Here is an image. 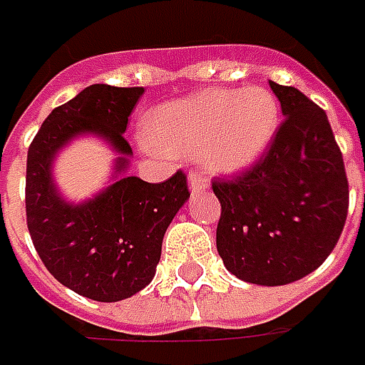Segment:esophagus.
<instances>
[{"label":"esophagus","mask_w":365,"mask_h":365,"mask_svg":"<svg viewBox=\"0 0 365 365\" xmlns=\"http://www.w3.org/2000/svg\"><path fill=\"white\" fill-rule=\"evenodd\" d=\"M189 189L192 195L201 192V190L207 189V178L199 173H190L189 175Z\"/></svg>","instance_id":"1"}]
</instances>
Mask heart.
I'll list each match as a JSON object with an SVG mask.
<instances>
[{
	"label": "heart",
	"mask_w": 365,
	"mask_h": 365,
	"mask_svg": "<svg viewBox=\"0 0 365 365\" xmlns=\"http://www.w3.org/2000/svg\"><path fill=\"white\" fill-rule=\"evenodd\" d=\"M280 103L270 89H205L156 107L146 118L148 140L178 156L201 154L213 173L250 168L272 146Z\"/></svg>",
	"instance_id": "1"
}]
</instances>
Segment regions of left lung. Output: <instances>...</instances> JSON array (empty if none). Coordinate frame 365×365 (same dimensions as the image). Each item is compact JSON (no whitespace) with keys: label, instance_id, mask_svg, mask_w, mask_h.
Listing matches in <instances>:
<instances>
[{"label":"left lung","instance_id":"8db88e82","mask_svg":"<svg viewBox=\"0 0 365 365\" xmlns=\"http://www.w3.org/2000/svg\"><path fill=\"white\" fill-rule=\"evenodd\" d=\"M284 121L250 170L213 180L221 203L217 252L240 280L280 287L317 270L344 232L349 187L327 113L270 81Z\"/></svg>","mask_w":365,"mask_h":365}]
</instances>
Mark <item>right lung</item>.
Segmentation results:
<instances>
[{
  "label": "right lung",
  "mask_w": 365,
  "mask_h": 365,
  "mask_svg": "<svg viewBox=\"0 0 365 365\" xmlns=\"http://www.w3.org/2000/svg\"><path fill=\"white\" fill-rule=\"evenodd\" d=\"M142 87L91 85L52 109L28 148L26 219L48 272L81 297L130 299L146 288L160 262L162 240L189 201L185 173L164 182L125 176L132 148L123 132ZM101 137L118 152L114 182L83 204H71L51 176L56 154L78 135Z\"/></svg>",
  "instance_id": "add662e5"
}]
</instances>
